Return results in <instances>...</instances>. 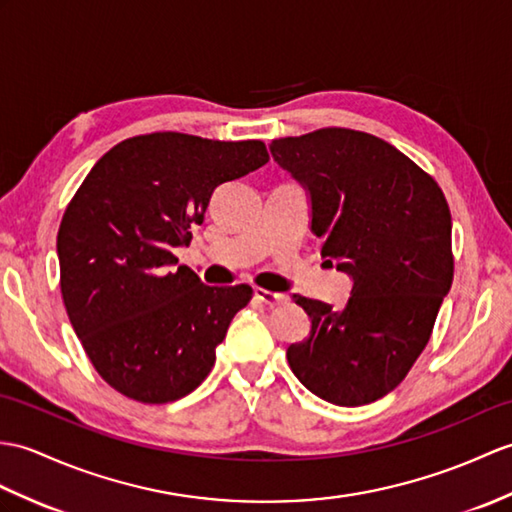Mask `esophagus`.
I'll return each instance as SVG.
<instances>
[{
  "label": "esophagus",
  "mask_w": 512,
  "mask_h": 512,
  "mask_svg": "<svg viewBox=\"0 0 512 512\" xmlns=\"http://www.w3.org/2000/svg\"><path fill=\"white\" fill-rule=\"evenodd\" d=\"M255 299L264 305H281V303H285V294L270 292L264 288H255Z\"/></svg>",
  "instance_id": "esophagus-1"
}]
</instances>
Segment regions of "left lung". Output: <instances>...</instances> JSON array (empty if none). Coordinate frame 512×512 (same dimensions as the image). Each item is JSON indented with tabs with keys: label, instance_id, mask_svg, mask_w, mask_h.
I'll return each instance as SVG.
<instances>
[{
	"label": "left lung",
	"instance_id": "left-lung-1",
	"mask_svg": "<svg viewBox=\"0 0 512 512\" xmlns=\"http://www.w3.org/2000/svg\"><path fill=\"white\" fill-rule=\"evenodd\" d=\"M270 152L310 194L320 253L353 281L342 310L292 296L312 318L285 353L292 373L336 406L377 401L417 362L451 288L447 200L406 154L360 130L283 137Z\"/></svg>",
	"mask_w": 512,
	"mask_h": 512
}]
</instances>
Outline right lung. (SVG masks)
<instances>
[{"label":"right lung","instance_id":"right-lung-1","mask_svg":"<svg viewBox=\"0 0 512 512\" xmlns=\"http://www.w3.org/2000/svg\"><path fill=\"white\" fill-rule=\"evenodd\" d=\"M268 163L266 146L183 133L124 139L65 209L56 251L67 316L106 384L168 403L202 384L248 285L211 288L178 266L216 187Z\"/></svg>","mask_w":512,"mask_h":512}]
</instances>
